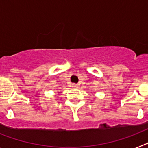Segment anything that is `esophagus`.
I'll return each instance as SVG.
<instances>
[{
  "mask_svg": "<svg viewBox=\"0 0 148 148\" xmlns=\"http://www.w3.org/2000/svg\"><path fill=\"white\" fill-rule=\"evenodd\" d=\"M72 87H73V88H77V87H78V84H72Z\"/></svg>",
  "mask_w": 148,
  "mask_h": 148,
  "instance_id": "esophagus-1",
  "label": "esophagus"
}]
</instances>
